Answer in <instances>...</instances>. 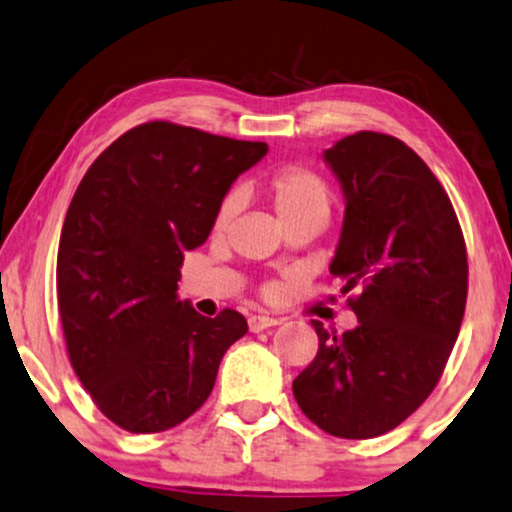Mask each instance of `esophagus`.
<instances>
[{
	"mask_svg": "<svg viewBox=\"0 0 512 512\" xmlns=\"http://www.w3.org/2000/svg\"><path fill=\"white\" fill-rule=\"evenodd\" d=\"M280 325V318H273V315H251L249 318V330L251 332H261L268 330V327Z\"/></svg>",
	"mask_w": 512,
	"mask_h": 512,
	"instance_id": "34e87169",
	"label": "esophagus"
}]
</instances>
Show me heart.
I'll list each match as a JSON object with an SVG mask.
<instances>
[{
	"mask_svg": "<svg viewBox=\"0 0 512 512\" xmlns=\"http://www.w3.org/2000/svg\"><path fill=\"white\" fill-rule=\"evenodd\" d=\"M263 194L275 208L277 218L282 225L299 223V220H325L332 206V192L325 178L315 173L313 168L304 166V163H289V166L277 168L273 175L263 180ZM239 199L237 194H225L216 208L213 216V230L225 232L230 227L232 218L237 216ZM268 299H275L280 294V285H268L266 289Z\"/></svg>",
	"mask_w": 512,
	"mask_h": 512,
	"instance_id": "b5f03b06",
	"label": "heart"
}]
</instances>
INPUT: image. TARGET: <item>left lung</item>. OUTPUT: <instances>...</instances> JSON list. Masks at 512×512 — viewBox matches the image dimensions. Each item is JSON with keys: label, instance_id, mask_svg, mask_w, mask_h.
<instances>
[{"label": "left lung", "instance_id": "obj_1", "mask_svg": "<svg viewBox=\"0 0 512 512\" xmlns=\"http://www.w3.org/2000/svg\"><path fill=\"white\" fill-rule=\"evenodd\" d=\"M346 211L330 273L353 287L358 327L318 332V353L296 377L299 408L339 439L399 427L437 387L468 299V251L453 204L408 144L361 130L325 151Z\"/></svg>", "mask_w": 512, "mask_h": 512}]
</instances>
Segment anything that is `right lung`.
Instances as JSON below:
<instances>
[{"mask_svg":"<svg viewBox=\"0 0 512 512\" xmlns=\"http://www.w3.org/2000/svg\"><path fill=\"white\" fill-rule=\"evenodd\" d=\"M266 142L137 125L106 147L75 189L56 258L71 365L113 425L166 432L197 413L242 313L204 318L178 301L185 251L206 242L216 208Z\"/></svg>","mask_w":512,"mask_h":512,"instance_id":"right-lung-1","label":"right lung"}]
</instances>
